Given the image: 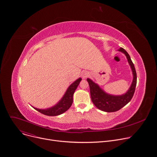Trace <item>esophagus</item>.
Segmentation results:
<instances>
[{
	"mask_svg": "<svg viewBox=\"0 0 157 157\" xmlns=\"http://www.w3.org/2000/svg\"><path fill=\"white\" fill-rule=\"evenodd\" d=\"M81 76H82V78L83 79H86L88 76H89V73L86 72V71L82 72V74H81Z\"/></svg>",
	"mask_w": 157,
	"mask_h": 157,
	"instance_id": "esophagus-1",
	"label": "esophagus"
}]
</instances>
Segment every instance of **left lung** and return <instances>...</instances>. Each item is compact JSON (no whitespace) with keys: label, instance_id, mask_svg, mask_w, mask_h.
<instances>
[{"label":"left lung","instance_id":"obj_1","mask_svg":"<svg viewBox=\"0 0 157 157\" xmlns=\"http://www.w3.org/2000/svg\"><path fill=\"white\" fill-rule=\"evenodd\" d=\"M119 52L126 56L130 66L132 74V81L128 90L124 94L119 95H114L104 91L98 84L90 78L87 81L90 86L91 101L98 109L107 112H113L122 109L131 101L134 93L137 82L136 72L134 66L128 52L123 48H120Z\"/></svg>","mask_w":157,"mask_h":157}]
</instances>
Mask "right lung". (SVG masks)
I'll use <instances>...</instances> for the list:
<instances>
[{"mask_svg":"<svg viewBox=\"0 0 157 157\" xmlns=\"http://www.w3.org/2000/svg\"><path fill=\"white\" fill-rule=\"evenodd\" d=\"M81 79V78H79L70 85L63 97L54 106L44 109L32 107L36 110L48 116H56L64 113L71 107L73 101V95Z\"/></svg>","mask_w":157,"mask_h":157,"instance_id":"obj_1","label":"right lung"}]
</instances>
